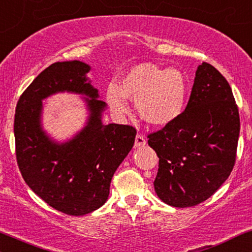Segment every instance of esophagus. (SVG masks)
Listing matches in <instances>:
<instances>
[{"instance_id":"34e87169","label":"esophagus","mask_w":252,"mask_h":252,"mask_svg":"<svg viewBox=\"0 0 252 252\" xmlns=\"http://www.w3.org/2000/svg\"><path fill=\"white\" fill-rule=\"evenodd\" d=\"M146 144V139L144 138L143 135H137L136 136V139H135V146L136 147H140V146H144Z\"/></svg>"}]
</instances>
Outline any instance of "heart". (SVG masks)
<instances>
[{
	"mask_svg": "<svg viewBox=\"0 0 252 252\" xmlns=\"http://www.w3.org/2000/svg\"><path fill=\"white\" fill-rule=\"evenodd\" d=\"M126 96L136 100L137 112L145 122L165 126L183 113L188 96L187 77L177 69L143 63L129 70L121 82V89L109 85L107 90V101L120 115L129 110Z\"/></svg>",
	"mask_w": 252,
	"mask_h": 252,
	"instance_id": "obj_1",
	"label": "heart"
}]
</instances>
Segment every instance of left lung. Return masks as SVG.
<instances>
[{"mask_svg": "<svg viewBox=\"0 0 252 252\" xmlns=\"http://www.w3.org/2000/svg\"><path fill=\"white\" fill-rule=\"evenodd\" d=\"M239 136V108L229 84L203 62L184 112L147 136L159 157L153 183L158 197L174 207H191L210 198L234 168Z\"/></svg>", "mask_w": 252, "mask_h": 252, "instance_id": "8db88e82", "label": "left lung"}]
</instances>
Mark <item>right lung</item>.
<instances>
[{"instance_id":"right-lung-1","label":"right lung","mask_w":252,"mask_h":252,"mask_svg":"<svg viewBox=\"0 0 252 252\" xmlns=\"http://www.w3.org/2000/svg\"><path fill=\"white\" fill-rule=\"evenodd\" d=\"M90 65L80 61L56 62L23 92L16 107V159L26 184L60 212L84 216L98 210L109 196L112 177L135 143L136 129L126 124H102L106 108L98 90L87 82ZM91 97L85 128L59 144L41 128L42 100L58 92Z\"/></svg>"}]
</instances>
